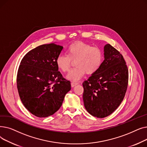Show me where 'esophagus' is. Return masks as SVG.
Instances as JSON below:
<instances>
[{
	"mask_svg": "<svg viewBox=\"0 0 147 147\" xmlns=\"http://www.w3.org/2000/svg\"><path fill=\"white\" fill-rule=\"evenodd\" d=\"M79 83H78V82H71V86L72 87H74V86H75L76 85H77V84H78Z\"/></svg>",
	"mask_w": 147,
	"mask_h": 147,
	"instance_id": "34e87169",
	"label": "esophagus"
}]
</instances>
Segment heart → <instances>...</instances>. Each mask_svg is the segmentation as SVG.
<instances>
[{"mask_svg":"<svg viewBox=\"0 0 147 147\" xmlns=\"http://www.w3.org/2000/svg\"><path fill=\"white\" fill-rule=\"evenodd\" d=\"M66 53L59 54L56 58V64L61 71L66 73L74 61L76 67L67 75L68 79L74 81L82 78L85 73L88 75L96 73L104 61L101 49L83 42H78L69 45Z\"/></svg>","mask_w":147,"mask_h":147,"instance_id":"1","label":"heart"}]
</instances>
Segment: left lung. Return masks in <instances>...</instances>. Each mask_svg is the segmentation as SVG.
Segmentation results:
<instances>
[{"instance_id": "obj_1", "label": "left lung", "mask_w": 147, "mask_h": 147, "mask_svg": "<svg viewBox=\"0 0 147 147\" xmlns=\"http://www.w3.org/2000/svg\"><path fill=\"white\" fill-rule=\"evenodd\" d=\"M104 57L99 70L82 84L84 107L98 118L109 116L117 109L125 96L129 80L127 66L119 51L107 44Z\"/></svg>"}]
</instances>
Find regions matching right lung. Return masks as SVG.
<instances>
[{"label": "right lung", "mask_w": 147, "mask_h": 147, "mask_svg": "<svg viewBox=\"0 0 147 147\" xmlns=\"http://www.w3.org/2000/svg\"><path fill=\"white\" fill-rule=\"evenodd\" d=\"M63 47L55 43L38 46L22 58L17 84L21 101L26 109L38 117H47L57 112L71 82L58 71L56 58Z\"/></svg>", "instance_id": "add662e5"}]
</instances>
